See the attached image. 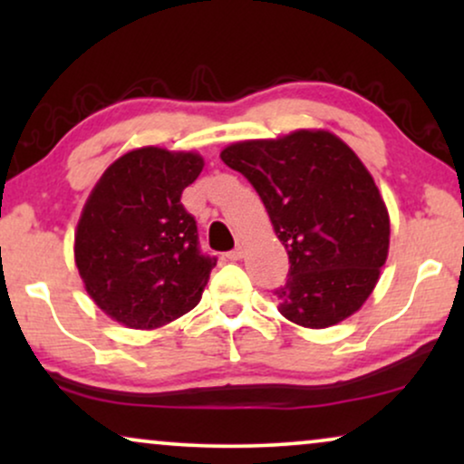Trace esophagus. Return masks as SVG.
I'll return each mask as SVG.
<instances>
[{
    "label": "esophagus",
    "instance_id": "1",
    "mask_svg": "<svg viewBox=\"0 0 464 464\" xmlns=\"http://www.w3.org/2000/svg\"><path fill=\"white\" fill-rule=\"evenodd\" d=\"M243 256H245L243 246H237V249H232V251L226 253V257L230 259V262H238V259H243Z\"/></svg>",
    "mask_w": 464,
    "mask_h": 464
}]
</instances>
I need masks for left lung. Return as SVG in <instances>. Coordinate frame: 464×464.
Listing matches in <instances>:
<instances>
[{
  "instance_id": "left-lung-1",
  "label": "left lung",
  "mask_w": 464,
  "mask_h": 464,
  "mask_svg": "<svg viewBox=\"0 0 464 464\" xmlns=\"http://www.w3.org/2000/svg\"><path fill=\"white\" fill-rule=\"evenodd\" d=\"M262 198L289 256L278 313L323 329L363 306L389 256V211L363 162L327 130H295L221 151Z\"/></svg>"
}]
</instances>
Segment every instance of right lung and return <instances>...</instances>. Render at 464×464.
Returning <instances> with one entry per match:
<instances>
[{
	"label": "right lung",
	"mask_w": 464,
	"mask_h": 464,
	"mask_svg": "<svg viewBox=\"0 0 464 464\" xmlns=\"http://www.w3.org/2000/svg\"><path fill=\"white\" fill-rule=\"evenodd\" d=\"M202 167L192 151L132 150L88 196L75 264L94 304L126 327L167 325L200 302L218 257L200 251L181 194Z\"/></svg>",
	"instance_id": "obj_1"
}]
</instances>
